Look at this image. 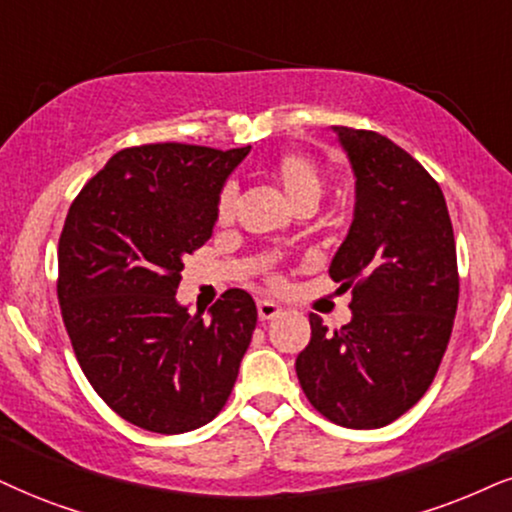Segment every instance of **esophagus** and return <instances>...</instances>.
<instances>
[{"label": "esophagus", "instance_id": "34e87169", "mask_svg": "<svg viewBox=\"0 0 512 512\" xmlns=\"http://www.w3.org/2000/svg\"><path fill=\"white\" fill-rule=\"evenodd\" d=\"M256 308H258V318L261 320H273L282 313V306L275 304V301H268V299L258 301Z\"/></svg>", "mask_w": 512, "mask_h": 512}]
</instances>
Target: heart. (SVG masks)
I'll list each match as a JSON object with an SVG mask.
<instances>
[{
  "mask_svg": "<svg viewBox=\"0 0 512 512\" xmlns=\"http://www.w3.org/2000/svg\"><path fill=\"white\" fill-rule=\"evenodd\" d=\"M270 178L277 182L289 204L294 208L299 206H315L325 192V175L311 156L301 154V151H285L270 163ZM216 216L220 223L230 220L232 216V192L225 189L218 197Z\"/></svg>",
  "mask_w": 512,
  "mask_h": 512,
  "instance_id": "obj_1",
  "label": "heart"
}]
</instances>
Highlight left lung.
Listing matches in <instances>:
<instances>
[{
  "label": "left lung",
  "instance_id": "obj_1",
  "mask_svg": "<svg viewBox=\"0 0 512 512\" xmlns=\"http://www.w3.org/2000/svg\"><path fill=\"white\" fill-rule=\"evenodd\" d=\"M356 178L349 235L330 277L351 287V320L327 332L311 313L296 375L315 410L375 430L422 399L458 308L456 239L446 199L408 151L370 130L332 125Z\"/></svg>",
  "mask_w": 512,
  "mask_h": 512
}]
</instances>
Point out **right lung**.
Instances as JSON below:
<instances>
[{
	"instance_id": "1",
	"label": "right lung",
	"mask_w": 512,
	"mask_h": 512,
	"mask_svg": "<svg viewBox=\"0 0 512 512\" xmlns=\"http://www.w3.org/2000/svg\"><path fill=\"white\" fill-rule=\"evenodd\" d=\"M249 151L123 149L68 208L56 285L63 325L94 391L142 430H197L235 387L258 318L251 294L227 289L208 320L175 294L185 256L213 235L220 192Z\"/></svg>"
}]
</instances>
